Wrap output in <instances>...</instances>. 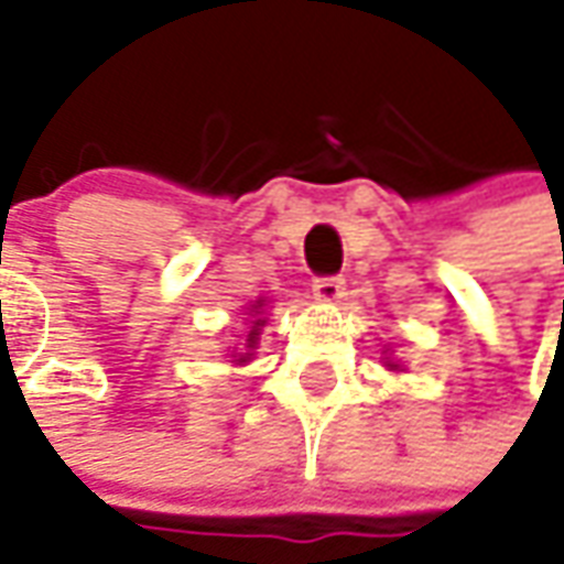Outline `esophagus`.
I'll return each mask as SVG.
<instances>
[{"mask_svg":"<svg viewBox=\"0 0 564 564\" xmlns=\"http://www.w3.org/2000/svg\"><path fill=\"white\" fill-rule=\"evenodd\" d=\"M346 291V282L339 275H318L313 282V294L322 303H337Z\"/></svg>","mask_w":564,"mask_h":564,"instance_id":"obj_1","label":"esophagus"}]
</instances>
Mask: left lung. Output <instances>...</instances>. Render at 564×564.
Masks as SVG:
<instances>
[{"label":"left lung","instance_id":"1","mask_svg":"<svg viewBox=\"0 0 564 564\" xmlns=\"http://www.w3.org/2000/svg\"><path fill=\"white\" fill-rule=\"evenodd\" d=\"M391 367V370H398V365H389Z\"/></svg>","mask_w":564,"mask_h":564}]
</instances>
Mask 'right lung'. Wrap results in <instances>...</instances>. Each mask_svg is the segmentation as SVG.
Masks as SVG:
<instances>
[{"label": "right lung", "instance_id": "add662e5", "mask_svg": "<svg viewBox=\"0 0 564 564\" xmlns=\"http://www.w3.org/2000/svg\"><path fill=\"white\" fill-rule=\"evenodd\" d=\"M261 310H263V301H254V303H251L249 315H254V322H251V330H249V337H246V352L234 355V358H237V361H249L251 349H254V346H258V337H261V327H263Z\"/></svg>", "mask_w": 564, "mask_h": 564}]
</instances>
